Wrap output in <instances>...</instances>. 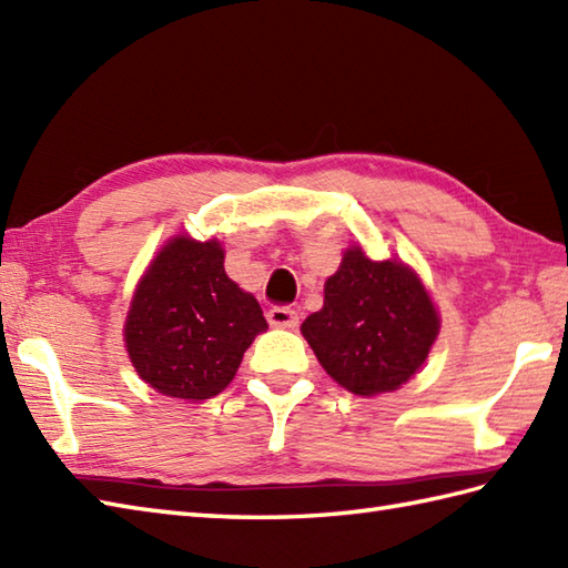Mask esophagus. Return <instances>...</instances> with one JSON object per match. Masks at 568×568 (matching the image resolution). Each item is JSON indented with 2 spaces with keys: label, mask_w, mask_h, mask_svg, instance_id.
<instances>
[{
  "label": "esophagus",
  "mask_w": 568,
  "mask_h": 568,
  "mask_svg": "<svg viewBox=\"0 0 568 568\" xmlns=\"http://www.w3.org/2000/svg\"><path fill=\"white\" fill-rule=\"evenodd\" d=\"M265 317H268L273 327H287V329L297 327V312L287 305H273Z\"/></svg>",
  "instance_id": "1"
}]
</instances>
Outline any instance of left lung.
<instances>
[{"mask_svg":"<svg viewBox=\"0 0 568 568\" xmlns=\"http://www.w3.org/2000/svg\"><path fill=\"white\" fill-rule=\"evenodd\" d=\"M437 332V310L417 275L361 248L346 251L324 285V307L303 322L322 368L356 395L400 388L425 364Z\"/></svg>","mask_w":568,"mask_h":568,"instance_id":"8db88e82","label":"left lung"}]
</instances>
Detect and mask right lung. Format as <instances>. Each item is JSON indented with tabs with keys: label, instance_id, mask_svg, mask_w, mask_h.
<instances>
[{
	"label": "right lung",
	"instance_id": "right-lung-1",
	"mask_svg": "<svg viewBox=\"0 0 568 568\" xmlns=\"http://www.w3.org/2000/svg\"><path fill=\"white\" fill-rule=\"evenodd\" d=\"M265 327L256 297L224 273L222 246L178 236L139 283L124 336L131 364L151 388L197 403L232 383Z\"/></svg>",
	"mask_w": 568,
	"mask_h": 568
}]
</instances>
